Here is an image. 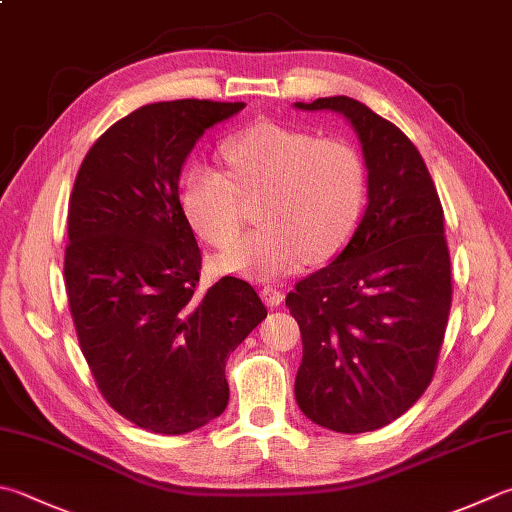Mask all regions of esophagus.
<instances>
[{"instance_id": "34e87169", "label": "esophagus", "mask_w": 512, "mask_h": 512, "mask_svg": "<svg viewBox=\"0 0 512 512\" xmlns=\"http://www.w3.org/2000/svg\"><path fill=\"white\" fill-rule=\"evenodd\" d=\"M260 298H263V303L269 305V307H276L283 303V292L278 287H272V285H265L263 289H260Z\"/></svg>"}]
</instances>
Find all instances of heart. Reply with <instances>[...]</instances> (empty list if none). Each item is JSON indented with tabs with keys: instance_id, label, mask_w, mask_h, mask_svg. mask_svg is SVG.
Segmentation results:
<instances>
[{
	"instance_id": "b5f03b06",
	"label": "heart",
	"mask_w": 512,
	"mask_h": 512,
	"mask_svg": "<svg viewBox=\"0 0 512 512\" xmlns=\"http://www.w3.org/2000/svg\"><path fill=\"white\" fill-rule=\"evenodd\" d=\"M227 173L194 165L180 182V207L209 245H233L243 197H260L264 223L220 258L231 274L272 278L307 260L321 263L350 243L368 202V165L343 138L278 122H256L223 142Z\"/></svg>"
}]
</instances>
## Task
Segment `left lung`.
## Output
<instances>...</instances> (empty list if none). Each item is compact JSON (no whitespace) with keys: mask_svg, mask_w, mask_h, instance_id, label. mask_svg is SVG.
Listing matches in <instances>:
<instances>
[{"mask_svg":"<svg viewBox=\"0 0 512 512\" xmlns=\"http://www.w3.org/2000/svg\"><path fill=\"white\" fill-rule=\"evenodd\" d=\"M294 106L341 113L368 165L359 229L285 298L303 336L298 408L359 435L399 419L435 374L452 303L443 209L421 153L392 122L345 95Z\"/></svg>","mask_w":512,"mask_h":512,"instance_id":"8db88e82","label":"left lung"}]
</instances>
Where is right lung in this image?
Listing matches in <instances>:
<instances>
[{
    "label": "right lung",
    "mask_w": 512,
    "mask_h": 512,
    "mask_svg": "<svg viewBox=\"0 0 512 512\" xmlns=\"http://www.w3.org/2000/svg\"><path fill=\"white\" fill-rule=\"evenodd\" d=\"M243 102L140 106L86 153L69 202L64 281L77 341L109 406L156 435L223 414L225 363L267 310L223 276L198 292L200 249L182 214V165Z\"/></svg>",
    "instance_id": "obj_1"
}]
</instances>
